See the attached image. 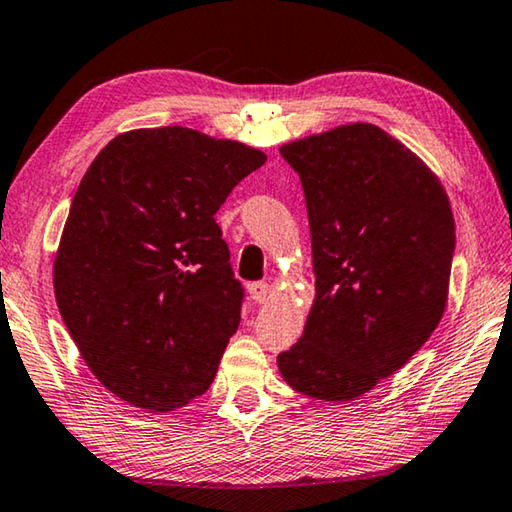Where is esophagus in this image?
I'll list each match as a JSON object with an SVG mask.
<instances>
[{"label":"esophagus","instance_id":"1","mask_svg":"<svg viewBox=\"0 0 512 512\" xmlns=\"http://www.w3.org/2000/svg\"><path fill=\"white\" fill-rule=\"evenodd\" d=\"M248 293H250V298H253L255 302H266L268 298H271V284L253 282L248 287Z\"/></svg>","mask_w":512,"mask_h":512}]
</instances>
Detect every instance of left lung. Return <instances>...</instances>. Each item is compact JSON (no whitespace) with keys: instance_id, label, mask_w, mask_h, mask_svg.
<instances>
[{"instance_id":"8db88e82","label":"left lung","mask_w":512,"mask_h":512,"mask_svg":"<svg viewBox=\"0 0 512 512\" xmlns=\"http://www.w3.org/2000/svg\"><path fill=\"white\" fill-rule=\"evenodd\" d=\"M305 189L314 302L277 357L296 393L352 402L400 370L443 318L456 244L440 178L368 121L280 146Z\"/></svg>"}]
</instances>
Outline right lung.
<instances>
[{"mask_svg": "<svg viewBox=\"0 0 512 512\" xmlns=\"http://www.w3.org/2000/svg\"><path fill=\"white\" fill-rule=\"evenodd\" d=\"M266 153L185 126L135 128L85 171L54 257V293L92 375L151 413L210 388L241 320L214 214Z\"/></svg>", "mask_w": 512, "mask_h": 512, "instance_id": "add662e5", "label": "right lung"}]
</instances>
